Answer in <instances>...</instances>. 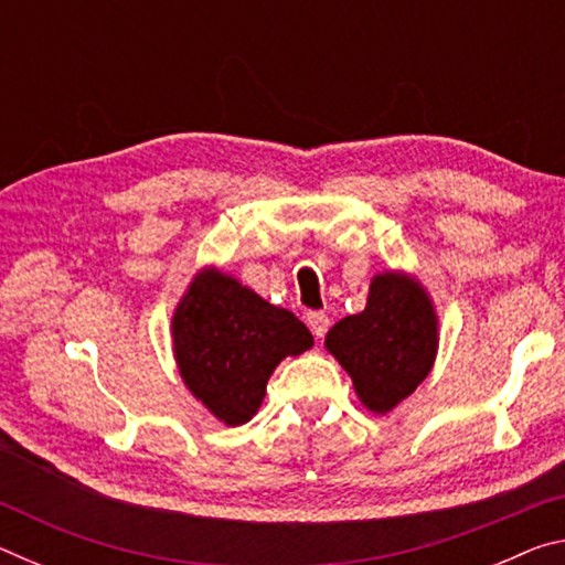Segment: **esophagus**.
Returning <instances> with one entry per match:
<instances>
[{
	"label": "esophagus",
	"mask_w": 565,
	"mask_h": 565,
	"mask_svg": "<svg viewBox=\"0 0 565 565\" xmlns=\"http://www.w3.org/2000/svg\"><path fill=\"white\" fill-rule=\"evenodd\" d=\"M306 323H309V329H311V333L317 339H323L327 337V331H329V327H331V321H329V317L323 311H313V313H309V317H306Z\"/></svg>",
	"instance_id": "34e87169"
}]
</instances>
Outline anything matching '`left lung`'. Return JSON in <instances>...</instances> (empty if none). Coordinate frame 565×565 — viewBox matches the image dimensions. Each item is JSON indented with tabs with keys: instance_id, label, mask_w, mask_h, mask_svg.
<instances>
[{
	"instance_id": "obj_1",
	"label": "left lung",
	"mask_w": 565,
	"mask_h": 565,
	"mask_svg": "<svg viewBox=\"0 0 565 565\" xmlns=\"http://www.w3.org/2000/svg\"><path fill=\"white\" fill-rule=\"evenodd\" d=\"M438 313L414 274L391 269L371 279L366 309L333 323L323 347L353 381L371 414L386 416L431 374Z\"/></svg>"
}]
</instances>
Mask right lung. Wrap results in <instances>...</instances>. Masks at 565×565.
<instances>
[{
    "mask_svg": "<svg viewBox=\"0 0 565 565\" xmlns=\"http://www.w3.org/2000/svg\"><path fill=\"white\" fill-rule=\"evenodd\" d=\"M313 347L311 331L218 266H202L171 313V351L191 396L224 426L256 416L274 369Z\"/></svg>",
    "mask_w": 565,
    "mask_h": 565,
    "instance_id": "1",
    "label": "right lung"
}]
</instances>
